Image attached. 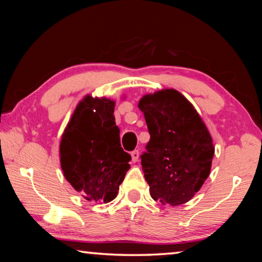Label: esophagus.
Segmentation results:
<instances>
[{"mask_svg": "<svg viewBox=\"0 0 262 262\" xmlns=\"http://www.w3.org/2000/svg\"><path fill=\"white\" fill-rule=\"evenodd\" d=\"M130 156H132V161L134 162V163H136L137 161H139V157H140L139 150H134V151L130 154Z\"/></svg>", "mask_w": 262, "mask_h": 262, "instance_id": "obj_1", "label": "esophagus"}]
</instances>
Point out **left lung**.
Listing matches in <instances>:
<instances>
[{"instance_id":"obj_1","label":"left lung","mask_w":262,"mask_h":262,"mask_svg":"<svg viewBox=\"0 0 262 262\" xmlns=\"http://www.w3.org/2000/svg\"><path fill=\"white\" fill-rule=\"evenodd\" d=\"M139 108L150 134L141 156L150 195L163 205L188 202L210 174L215 147L206 123L174 89L144 95Z\"/></svg>"}]
</instances>
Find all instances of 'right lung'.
<instances>
[{"mask_svg": "<svg viewBox=\"0 0 262 262\" xmlns=\"http://www.w3.org/2000/svg\"><path fill=\"white\" fill-rule=\"evenodd\" d=\"M115 101L86 95L77 104L60 142L66 180L88 201L107 203L130 168V155L120 144Z\"/></svg>", "mask_w": 262, "mask_h": 262, "instance_id": "obj_1", "label": "right lung"}]
</instances>
